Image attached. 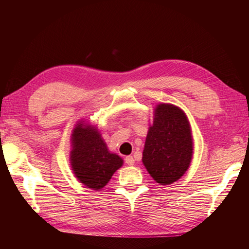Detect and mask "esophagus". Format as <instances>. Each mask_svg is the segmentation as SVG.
Masks as SVG:
<instances>
[{"label": "esophagus", "instance_id": "1", "mask_svg": "<svg viewBox=\"0 0 249 249\" xmlns=\"http://www.w3.org/2000/svg\"><path fill=\"white\" fill-rule=\"evenodd\" d=\"M125 162L127 163L128 166H134L135 165V160L133 156H127L125 158Z\"/></svg>", "mask_w": 249, "mask_h": 249}]
</instances>
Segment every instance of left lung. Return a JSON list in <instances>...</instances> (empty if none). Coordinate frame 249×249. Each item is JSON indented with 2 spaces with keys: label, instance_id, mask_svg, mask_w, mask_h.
Returning a JSON list of instances; mask_svg holds the SVG:
<instances>
[{
  "label": "left lung",
  "instance_id": "1",
  "mask_svg": "<svg viewBox=\"0 0 249 249\" xmlns=\"http://www.w3.org/2000/svg\"><path fill=\"white\" fill-rule=\"evenodd\" d=\"M193 155L194 139L186 113L176 105H156L142 152L150 176L160 185L177 182L188 170Z\"/></svg>",
  "mask_w": 249,
  "mask_h": 249
}]
</instances>
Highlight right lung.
Returning a JSON list of instances; mask_svg holds the SVG:
<instances>
[{"label":"right lung","mask_w":249,"mask_h":249,"mask_svg":"<svg viewBox=\"0 0 249 249\" xmlns=\"http://www.w3.org/2000/svg\"><path fill=\"white\" fill-rule=\"evenodd\" d=\"M71 170L88 188H104L114 172L123 166V160L109 151L98 128L89 121L77 122L71 131Z\"/></svg>","instance_id":"obj_1"}]
</instances>
